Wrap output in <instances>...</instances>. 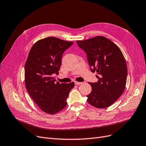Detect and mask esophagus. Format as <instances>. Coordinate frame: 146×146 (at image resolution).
I'll list each match as a JSON object with an SVG mask.
<instances>
[{
    "mask_svg": "<svg viewBox=\"0 0 146 146\" xmlns=\"http://www.w3.org/2000/svg\"><path fill=\"white\" fill-rule=\"evenodd\" d=\"M82 82H75V84H76V85H80V84H82Z\"/></svg>",
    "mask_w": 146,
    "mask_h": 146,
    "instance_id": "1",
    "label": "esophagus"
}]
</instances>
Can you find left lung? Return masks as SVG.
<instances>
[{"label":"left lung","instance_id":"left-lung-1","mask_svg":"<svg viewBox=\"0 0 146 146\" xmlns=\"http://www.w3.org/2000/svg\"><path fill=\"white\" fill-rule=\"evenodd\" d=\"M76 42L86 52L92 72L98 74V82L89 83L92 90L87 96L88 102L98 108H107L125 90L127 68L124 56L115 44L104 36Z\"/></svg>","mask_w":146,"mask_h":146}]
</instances>
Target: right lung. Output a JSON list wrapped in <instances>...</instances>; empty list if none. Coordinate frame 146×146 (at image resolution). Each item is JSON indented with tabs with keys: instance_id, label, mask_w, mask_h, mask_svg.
<instances>
[{
	"instance_id": "1",
	"label": "right lung",
	"mask_w": 146,
	"mask_h": 146,
	"mask_svg": "<svg viewBox=\"0 0 146 146\" xmlns=\"http://www.w3.org/2000/svg\"><path fill=\"white\" fill-rule=\"evenodd\" d=\"M55 37L35 42L25 65V85L32 99L48 114H55L66 107V99L74 83H60L54 76L58 74L63 52L72 45Z\"/></svg>"
}]
</instances>
